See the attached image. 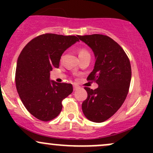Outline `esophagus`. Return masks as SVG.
<instances>
[{
  "label": "esophagus",
  "mask_w": 153,
  "mask_h": 153,
  "mask_svg": "<svg viewBox=\"0 0 153 153\" xmlns=\"http://www.w3.org/2000/svg\"><path fill=\"white\" fill-rule=\"evenodd\" d=\"M78 88H79V86H77V85H73V89L74 90H76V89H78Z\"/></svg>",
  "instance_id": "34e87169"
}]
</instances>
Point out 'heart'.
Instances as JSON below:
<instances>
[{
  "label": "heart",
  "mask_w": 153,
  "mask_h": 153,
  "mask_svg": "<svg viewBox=\"0 0 153 153\" xmlns=\"http://www.w3.org/2000/svg\"><path fill=\"white\" fill-rule=\"evenodd\" d=\"M85 54H89L87 50H86L85 49H81L79 50V55H85Z\"/></svg>",
  "instance_id": "1"
}]
</instances>
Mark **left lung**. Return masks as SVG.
Segmentation results:
<instances>
[{
    "mask_svg": "<svg viewBox=\"0 0 153 153\" xmlns=\"http://www.w3.org/2000/svg\"><path fill=\"white\" fill-rule=\"evenodd\" d=\"M78 37L93 51L95 66L87 80L98 85L95 89L84 87L87 98L82 103V111L89 121L104 122L118 110L126 99L132 76L130 62L121 46L106 35Z\"/></svg>",
    "mask_w": 153,
    "mask_h": 153,
    "instance_id": "left-lung-1",
    "label": "left lung"
}]
</instances>
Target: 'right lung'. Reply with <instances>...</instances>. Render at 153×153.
I'll return each instance as SVG.
<instances>
[{
    "label": "right lung",
    "instance_id": "add662e5",
    "mask_svg": "<svg viewBox=\"0 0 153 153\" xmlns=\"http://www.w3.org/2000/svg\"><path fill=\"white\" fill-rule=\"evenodd\" d=\"M78 41L75 35L44 34L29 41L18 57L17 91L26 109L41 121L56 118L62 101L73 91L71 84L50 81V71L59 67L64 51Z\"/></svg>",
    "mask_w": 153,
    "mask_h": 153
}]
</instances>
